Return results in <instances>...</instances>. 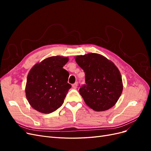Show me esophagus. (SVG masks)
I'll use <instances>...</instances> for the list:
<instances>
[{
    "label": "esophagus",
    "mask_w": 151,
    "mask_h": 151,
    "mask_svg": "<svg viewBox=\"0 0 151 151\" xmlns=\"http://www.w3.org/2000/svg\"><path fill=\"white\" fill-rule=\"evenodd\" d=\"M72 88H74V89L77 88V83H75L74 84H73L72 85Z\"/></svg>",
    "instance_id": "1"
}]
</instances>
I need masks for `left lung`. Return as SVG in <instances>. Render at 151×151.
Returning <instances> with one entry per match:
<instances>
[{"label":"left lung","mask_w":151,"mask_h":151,"mask_svg":"<svg viewBox=\"0 0 151 151\" xmlns=\"http://www.w3.org/2000/svg\"><path fill=\"white\" fill-rule=\"evenodd\" d=\"M76 61L85 73L86 84L80 87L79 91L86 104L97 111L113 107L123 90L122 76L118 68L97 53L77 56Z\"/></svg>","instance_id":"8db88e82"}]
</instances>
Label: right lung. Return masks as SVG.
<instances>
[{
	"mask_svg": "<svg viewBox=\"0 0 151 151\" xmlns=\"http://www.w3.org/2000/svg\"><path fill=\"white\" fill-rule=\"evenodd\" d=\"M68 58L51 57L36 64L27 77L26 96L31 106L43 113H50L60 108L71 85L69 74L63 68Z\"/></svg>",
	"mask_w": 151,
	"mask_h": 151,
	"instance_id": "right-lung-1",
	"label": "right lung"
}]
</instances>
